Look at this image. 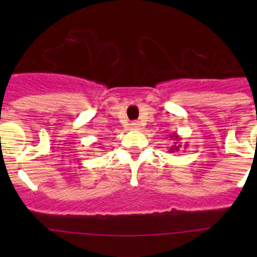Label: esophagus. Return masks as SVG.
<instances>
[{
  "label": "esophagus",
  "instance_id": "1",
  "mask_svg": "<svg viewBox=\"0 0 257 257\" xmlns=\"http://www.w3.org/2000/svg\"><path fill=\"white\" fill-rule=\"evenodd\" d=\"M131 126H132V129H138L139 126H141V124H139L138 121H134V123L131 124Z\"/></svg>",
  "mask_w": 257,
  "mask_h": 257
}]
</instances>
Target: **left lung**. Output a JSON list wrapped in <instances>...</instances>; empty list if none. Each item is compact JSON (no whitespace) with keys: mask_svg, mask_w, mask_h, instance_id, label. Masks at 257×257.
I'll use <instances>...</instances> for the list:
<instances>
[{"mask_svg":"<svg viewBox=\"0 0 257 257\" xmlns=\"http://www.w3.org/2000/svg\"><path fill=\"white\" fill-rule=\"evenodd\" d=\"M170 139H173L174 143H173L172 147L169 148V153H178L181 148V143H180L181 138L178 136V134L174 133L173 136H170ZM185 147H188V145H185Z\"/></svg>","mask_w":257,"mask_h":257,"instance_id":"obj_1","label":"left lung"}]
</instances>
